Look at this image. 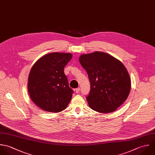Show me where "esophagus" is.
I'll return each mask as SVG.
<instances>
[{"instance_id":"obj_1","label":"esophagus","mask_w":155,"mask_h":155,"mask_svg":"<svg viewBox=\"0 0 155 155\" xmlns=\"http://www.w3.org/2000/svg\"><path fill=\"white\" fill-rule=\"evenodd\" d=\"M80 91V88H77V89H75V92H76V93H79Z\"/></svg>"}]
</instances>
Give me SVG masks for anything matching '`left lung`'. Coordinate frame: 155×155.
<instances>
[{"label": "left lung", "instance_id": "obj_1", "mask_svg": "<svg viewBox=\"0 0 155 155\" xmlns=\"http://www.w3.org/2000/svg\"><path fill=\"white\" fill-rule=\"evenodd\" d=\"M79 61L86 71L91 90L86 96L94 111L109 113L126 101L130 90V79L123 63L105 53L82 54Z\"/></svg>", "mask_w": 155, "mask_h": 155}]
</instances>
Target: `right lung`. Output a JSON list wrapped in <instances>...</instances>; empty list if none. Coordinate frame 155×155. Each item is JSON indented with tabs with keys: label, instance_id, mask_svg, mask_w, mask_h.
<instances>
[{
	"label": "right lung",
	"instance_id": "right-lung-1",
	"mask_svg": "<svg viewBox=\"0 0 155 155\" xmlns=\"http://www.w3.org/2000/svg\"><path fill=\"white\" fill-rule=\"evenodd\" d=\"M71 53H52L40 58L31 68L28 91L32 101L40 108L58 113L69 104L74 93L64 73Z\"/></svg>",
	"mask_w": 155,
	"mask_h": 155
}]
</instances>
